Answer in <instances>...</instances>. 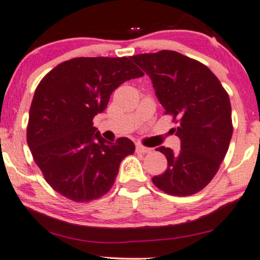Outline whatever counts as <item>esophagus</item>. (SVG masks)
Listing matches in <instances>:
<instances>
[{
	"instance_id": "obj_1",
	"label": "esophagus",
	"mask_w": 260,
	"mask_h": 260,
	"mask_svg": "<svg viewBox=\"0 0 260 260\" xmlns=\"http://www.w3.org/2000/svg\"><path fill=\"white\" fill-rule=\"evenodd\" d=\"M152 152V149L148 148V147H145L142 145H137L136 146V153H140V154H147V153Z\"/></svg>"
}]
</instances>
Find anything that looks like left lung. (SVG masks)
<instances>
[{
	"instance_id": "left-lung-1",
	"label": "left lung",
	"mask_w": 260,
	"mask_h": 260,
	"mask_svg": "<svg viewBox=\"0 0 260 260\" xmlns=\"http://www.w3.org/2000/svg\"><path fill=\"white\" fill-rule=\"evenodd\" d=\"M152 79L165 114L172 115L181 149L159 147L168 159L153 183L166 194L200 191L218 171L233 135L232 106L219 79L204 63L174 50L131 56Z\"/></svg>"
}]
</instances>
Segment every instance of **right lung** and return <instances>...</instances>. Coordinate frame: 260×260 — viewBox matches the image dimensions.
<instances>
[{
	"label": "right lung",
	"mask_w": 260,
	"mask_h": 260,
	"mask_svg": "<svg viewBox=\"0 0 260 260\" xmlns=\"http://www.w3.org/2000/svg\"><path fill=\"white\" fill-rule=\"evenodd\" d=\"M143 73L127 57H75L47 73L35 91L27 145L48 184L86 203L113 185L125 156L135 152L126 137L106 141L92 119L107 107L121 83Z\"/></svg>",
	"instance_id": "right-lung-1"
}]
</instances>
